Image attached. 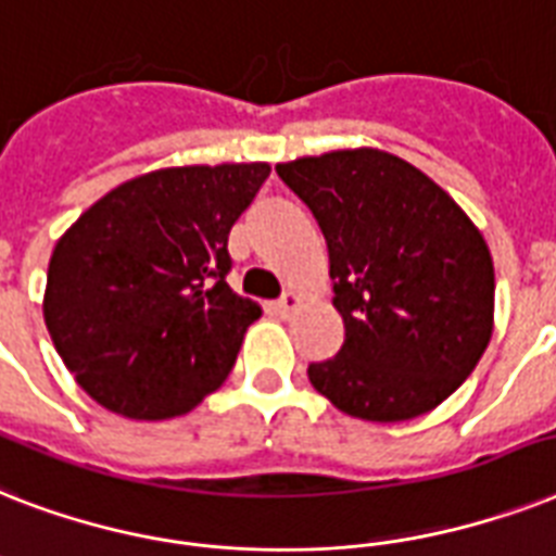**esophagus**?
Wrapping results in <instances>:
<instances>
[{
	"instance_id": "1",
	"label": "esophagus",
	"mask_w": 556,
	"mask_h": 556,
	"mask_svg": "<svg viewBox=\"0 0 556 556\" xmlns=\"http://www.w3.org/2000/svg\"><path fill=\"white\" fill-rule=\"evenodd\" d=\"M299 304H301V299L295 295V292H283L281 299L275 301V313L281 315V318H287V315H292L295 309H299Z\"/></svg>"
}]
</instances>
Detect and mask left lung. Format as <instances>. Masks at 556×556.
I'll return each instance as SVG.
<instances>
[{
	"label": "left lung",
	"mask_w": 556,
	"mask_h": 556,
	"mask_svg": "<svg viewBox=\"0 0 556 556\" xmlns=\"http://www.w3.org/2000/svg\"><path fill=\"white\" fill-rule=\"evenodd\" d=\"M330 252L339 353L306 376L341 413L404 421L445 402L485 353L494 261L470 217L419 168L379 149L275 166Z\"/></svg>",
	"instance_id": "1"
}]
</instances>
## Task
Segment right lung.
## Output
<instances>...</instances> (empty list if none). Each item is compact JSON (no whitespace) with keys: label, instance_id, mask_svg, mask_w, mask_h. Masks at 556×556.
I'll return each instance as SVG.
<instances>
[{"label":"right lung","instance_id":"add662e5","mask_svg":"<svg viewBox=\"0 0 556 556\" xmlns=\"http://www.w3.org/2000/svg\"><path fill=\"white\" fill-rule=\"evenodd\" d=\"M266 177V163L160 168L111 189L62 235L46 327L94 402L168 419L224 384L261 315L226 283V241Z\"/></svg>","mask_w":556,"mask_h":556}]
</instances>
